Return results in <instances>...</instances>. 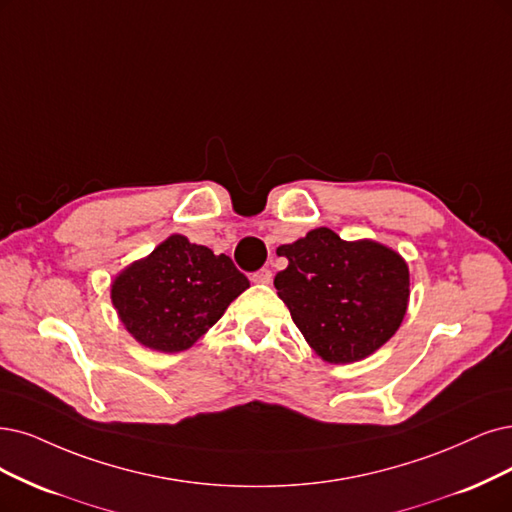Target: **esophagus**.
<instances>
[{"label":"esophagus","mask_w":512,"mask_h":512,"mask_svg":"<svg viewBox=\"0 0 512 512\" xmlns=\"http://www.w3.org/2000/svg\"><path fill=\"white\" fill-rule=\"evenodd\" d=\"M251 280L257 282V285H270V282H272V270L261 268V270H257V272L251 276Z\"/></svg>","instance_id":"esophagus-1"}]
</instances>
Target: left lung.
<instances>
[{"label":"left lung","mask_w":512,"mask_h":512,"mask_svg":"<svg viewBox=\"0 0 512 512\" xmlns=\"http://www.w3.org/2000/svg\"><path fill=\"white\" fill-rule=\"evenodd\" d=\"M289 266L274 287L310 348L327 363L363 361L401 327L409 304L405 259L375 240L316 227L276 249Z\"/></svg>","instance_id":"1"}]
</instances>
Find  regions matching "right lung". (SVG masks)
Instances as JSON below:
<instances>
[{"mask_svg": "<svg viewBox=\"0 0 512 512\" xmlns=\"http://www.w3.org/2000/svg\"><path fill=\"white\" fill-rule=\"evenodd\" d=\"M249 289L227 255L173 234L111 282L113 308L126 331L149 350L181 352Z\"/></svg>", "mask_w": 512, "mask_h": 512, "instance_id": "1", "label": "right lung"}]
</instances>
